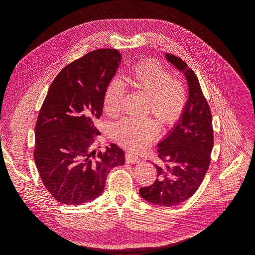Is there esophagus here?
I'll use <instances>...</instances> for the list:
<instances>
[{"label":"esophagus","instance_id":"1","mask_svg":"<svg viewBox=\"0 0 255 255\" xmlns=\"http://www.w3.org/2000/svg\"><path fill=\"white\" fill-rule=\"evenodd\" d=\"M126 158H127L128 163H129V164H137L138 161H139V157H138L136 154H133V153H127Z\"/></svg>","mask_w":255,"mask_h":255}]
</instances>
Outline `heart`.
Wrapping results in <instances>:
<instances>
[{"label": "heart", "mask_w": 255, "mask_h": 255, "mask_svg": "<svg viewBox=\"0 0 255 255\" xmlns=\"http://www.w3.org/2000/svg\"><path fill=\"white\" fill-rule=\"evenodd\" d=\"M127 83L148 97L146 109L164 123L179 117L186 101L184 85L171 79V75L155 60H144L137 64ZM125 96V86L118 80H112L103 95V109L107 115L120 111ZM158 133V127L151 119L136 120L126 118L113 127L116 140L129 150H139L148 144Z\"/></svg>", "instance_id": "1"}]
</instances>
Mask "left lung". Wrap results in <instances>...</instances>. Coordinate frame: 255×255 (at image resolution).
<instances>
[{
  "instance_id": "8db88e82",
  "label": "left lung",
  "mask_w": 255,
  "mask_h": 255,
  "mask_svg": "<svg viewBox=\"0 0 255 255\" xmlns=\"http://www.w3.org/2000/svg\"><path fill=\"white\" fill-rule=\"evenodd\" d=\"M166 59L183 72L188 85V99L174 128L157 144L163 161L154 165L157 179L151 186L139 189L145 201L174 206L186 201L202 183L211 161L214 145L212 115L195 72L172 54Z\"/></svg>"
}]
</instances>
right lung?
Listing matches in <instances>:
<instances>
[{
    "mask_svg": "<svg viewBox=\"0 0 255 255\" xmlns=\"http://www.w3.org/2000/svg\"><path fill=\"white\" fill-rule=\"evenodd\" d=\"M121 55L117 50L92 51L66 66L48 90L35 127L34 160L44 187L57 202L81 205L102 195L113 168L125 164V152L111 143L92 150L100 135L103 95Z\"/></svg>",
    "mask_w": 255,
    "mask_h": 255,
    "instance_id": "obj_1",
    "label": "right lung"
}]
</instances>
